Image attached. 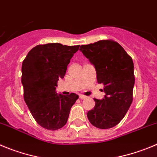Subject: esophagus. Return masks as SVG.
Here are the masks:
<instances>
[{"label": "esophagus", "instance_id": "1", "mask_svg": "<svg viewBox=\"0 0 157 157\" xmlns=\"http://www.w3.org/2000/svg\"><path fill=\"white\" fill-rule=\"evenodd\" d=\"M79 98H80V99H84V98H87V96L84 95V94H80V95H79Z\"/></svg>", "mask_w": 157, "mask_h": 157}]
</instances>
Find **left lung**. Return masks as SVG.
Segmentation results:
<instances>
[{"mask_svg":"<svg viewBox=\"0 0 157 157\" xmlns=\"http://www.w3.org/2000/svg\"><path fill=\"white\" fill-rule=\"evenodd\" d=\"M80 51L94 66L98 84H104V98L96 99L87 118L93 126L108 129L119 124L133 100L132 59L117 42L102 40L81 45Z\"/></svg>","mask_w":157,"mask_h":157,"instance_id":"left-lung-1","label":"left lung"}]
</instances>
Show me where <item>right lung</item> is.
Wrapping results in <instances>:
<instances>
[{
	"instance_id": "right-lung-1",
	"label": "right lung",
	"mask_w": 157,
	"mask_h": 157,
	"mask_svg": "<svg viewBox=\"0 0 157 157\" xmlns=\"http://www.w3.org/2000/svg\"><path fill=\"white\" fill-rule=\"evenodd\" d=\"M79 47L59 43L37 45L22 62L24 100L35 121L45 129L55 131L63 128L71 107L78 99L75 93L66 96L56 93V89Z\"/></svg>"
}]
</instances>
